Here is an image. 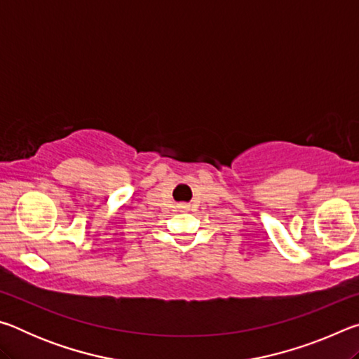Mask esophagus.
Instances as JSON below:
<instances>
[{"instance_id":"1","label":"esophagus","mask_w":359,"mask_h":359,"mask_svg":"<svg viewBox=\"0 0 359 359\" xmlns=\"http://www.w3.org/2000/svg\"><path fill=\"white\" fill-rule=\"evenodd\" d=\"M184 208H187V205H184Z\"/></svg>"}]
</instances>
